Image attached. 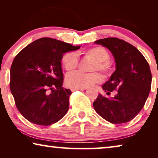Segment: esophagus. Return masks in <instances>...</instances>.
<instances>
[{
    "mask_svg": "<svg viewBox=\"0 0 158 158\" xmlns=\"http://www.w3.org/2000/svg\"><path fill=\"white\" fill-rule=\"evenodd\" d=\"M85 89H71V90L73 92H74V91H75V90H85Z\"/></svg>",
    "mask_w": 158,
    "mask_h": 158,
    "instance_id": "esophagus-1",
    "label": "esophagus"
}]
</instances>
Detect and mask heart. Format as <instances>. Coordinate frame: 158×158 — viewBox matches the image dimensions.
<instances>
[{"instance_id":"obj_1","label":"heart","mask_w":158,"mask_h":158,"mask_svg":"<svg viewBox=\"0 0 158 158\" xmlns=\"http://www.w3.org/2000/svg\"><path fill=\"white\" fill-rule=\"evenodd\" d=\"M84 54L86 56L91 57L97 61V64L93 65L92 71L98 69L106 75H109L111 73V65L108 61L109 53L105 48L100 46L93 47L84 52ZM62 63L67 72H73L79 65L78 56L74 52L66 53L62 58ZM102 80L103 78L101 74L97 73L86 74L76 72L69 74L66 77L65 83L68 86L72 89H85L95 84L101 83Z\"/></svg>"}]
</instances>
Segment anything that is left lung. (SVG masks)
Wrapping results in <instances>:
<instances>
[{
    "mask_svg": "<svg viewBox=\"0 0 158 158\" xmlns=\"http://www.w3.org/2000/svg\"><path fill=\"white\" fill-rule=\"evenodd\" d=\"M110 51L116 63V70L102 85L110 95L117 90L114 98L101 94L93 102L96 112L114 124L133 119L143 107L151 88L152 75L148 62L139 51L123 40L107 37L95 42Z\"/></svg>",
    "mask_w": 158,
    "mask_h": 158,
    "instance_id": "8db88e82",
    "label": "left lung"
}]
</instances>
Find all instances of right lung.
Returning <instances> with one entry per match:
<instances>
[{
  "label": "right lung",
  "instance_id": "add662e5",
  "mask_svg": "<svg viewBox=\"0 0 158 158\" xmlns=\"http://www.w3.org/2000/svg\"><path fill=\"white\" fill-rule=\"evenodd\" d=\"M79 48L42 37L16 56L10 69V90L19 111L28 121L50 125L68 112L72 92L62 87L60 60L64 53Z\"/></svg>",
  "mask_w": 158,
  "mask_h": 158
}]
</instances>
